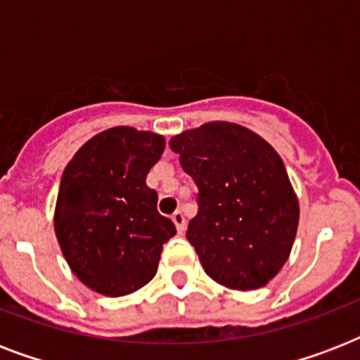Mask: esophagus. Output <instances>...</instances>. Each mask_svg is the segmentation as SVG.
I'll return each instance as SVG.
<instances>
[{
  "label": "esophagus",
  "mask_w": 360,
  "mask_h": 360,
  "mask_svg": "<svg viewBox=\"0 0 360 360\" xmlns=\"http://www.w3.org/2000/svg\"><path fill=\"white\" fill-rule=\"evenodd\" d=\"M172 220H174V224H175V228H177V231H179V233H183L186 228L185 214L181 213V211H175V213L172 214Z\"/></svg>",
  "instance_id": "esophagus-1"
}]
</instances>
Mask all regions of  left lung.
<instances>
[{"label":"left lung","mask_w":360,"mask_h":360,"mask_svg":"<svg viewBox=\"0 0 360 360\" xmlns=\"http://www.w3.org/2000/svg\"><path fill=\"white\" fill-rule=\"evenodd\" d=\"M169 147L198 186L186 239L205 273L231 290L267 284L288 262L299 224V202L278 153L228 121L185 130Z\"/></svg>","instance_id":"left-lung-1"}]
</instances>
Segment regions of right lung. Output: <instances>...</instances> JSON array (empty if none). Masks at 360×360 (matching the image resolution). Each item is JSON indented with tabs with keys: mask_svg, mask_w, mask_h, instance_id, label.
<instances>
[{
	"mask_svg": "<svg viewBox=\"0 0 360 360\" xmlns=\"http://www.w3.org/2000/svg\"><path fill=\"white\" fill-rule=\"evenodd\" d=\"M164 136L114 127L93 136L67 164L53 228L78 278L106 297L134 293L157 274L174 222L157 211L146 185L164 153Z\"/></svg>",
	"mask_w": 360,
	"mask_h": 360,
	"instance_id": "1",
	"label": "right lung"
}]
</instances>
